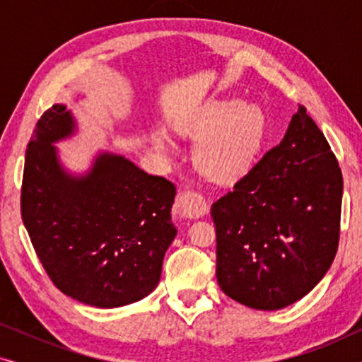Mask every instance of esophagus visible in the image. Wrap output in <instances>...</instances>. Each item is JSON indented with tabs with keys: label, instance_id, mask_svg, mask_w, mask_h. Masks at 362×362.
<instances>
[{
	"label": "esophagus",
	"instance_id": "obj_1",
	"mask_svg": "<svg viewBox=\"0 0 362 362\" xmlns=\"http://www.w3.org/2000/svg\"><path fill=\"white\" fill-rule=\"evenodd\" d=\"M177 206H180L181 214L187 217V219H196V217H202L209 211V204L204 199L201 192L196 191H182L177 194Z\"/></svg>",
	"mask_w": 362,
	"mask_h": 362
}]
</instances>
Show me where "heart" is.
<instances>
[{"label":"heart","instance_id":"1","mask_svg":"<svg viewBox=\"0 0 362 362\" xmlns=\"http://www.w3.org/2000/svg\"><path fill=\"white\" fill-rule=\"evenodd\" d=\"M199 138L194 148L196 165L219 181L235 180L247 173L259 155L265 136V117L259 107L239 100H216L182 127ZM155 145L166 148V138L155 135Z\"/></svg>","mask_w":362,"mask_h":362}]
</instances>
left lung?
<instances>
[{"instance_id":"left-lung-1","label":"left lung","mask_w":362,"mask_h":362,"mask_svg":"<svg viewBox=\"0 0 362 362\" xmlns=\"http://www.w3.org/2000/svg\"><path fill=\"white\" fill-rule=\"evenodd\" d=\"M341 199L338 160L300 105L280 145L211 207L221 290L255 310L303 298L334 260Z\"/></svg>"}]
</instances>
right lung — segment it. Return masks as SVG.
<instances>
[{
  "mask_svg": "<svg viewBox=\"0 0 362 362\" xmlns=\"http://www.w3.org/2000/svg\"><path fill=\"white\" fill-rule=\"evenodd\" d=\"M64 105L42 113L26 148L21 217L52 284L98 308H117L156 288L175 239L176 186L123 156L102 153L86 176H69L52 143L72 135Z\"/></svg>",
  "mask_w": 362,
  "mask_h": 362,
  "instance_id": "right-lung-1",
  "label": "right lung"
}]
</instances>
